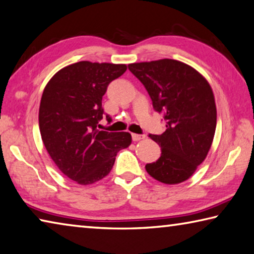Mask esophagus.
<instances>
[{
	"label": "esophagus",
	"mask_w": 254,
	"mask_h": 254,
	"mask_svg": "<svg viewBox=\"0 0 254 254\" xmlns=\"http://www.w3.org/2000/svg\"><path fill=\"white\" fill-rule=\"evenodd\" d=\"M131 138L134 142H137V140H140V139H144L145 138V135H139V134H131Z\"/></svg>",
	"instance_id": "34e87169"
}]
</instances>
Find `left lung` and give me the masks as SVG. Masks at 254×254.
<instances>
[{"label":"left lung","instance_id":"8db88e82","mask_svg":"<svg viewBox=\"0 0 254 254\" xmlns=\"http://www.w3.org/2000/svg\"><path fill=\"white\" fill-rule=\"evenodd\" d=\"M143 83L166 129L149 137L161 146L160 159L145 165L149 176L177 185L192 176L213 143L217 112L213 90L200 73L176 60L128 65Z\"/></svg>","mask_w":254,"mask_h":254}]
</instances>
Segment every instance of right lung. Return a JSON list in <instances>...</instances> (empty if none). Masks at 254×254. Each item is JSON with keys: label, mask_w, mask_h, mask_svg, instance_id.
<instances>
[{"label": "right lung", "mask_w": 254, "mask_h": 254, "mask_svg": "<svg viewBox=\"0 0 254 254\" xmlns=\"http://www.w3.org/2000/svg\"><path fill=\"white\" fill-rule=\"evenodd\" d=\"M126 69L125 64L83 61L58 70L45 86L39 107L41 139L62 173L78 185L108 176L117 153L131 143L129 132L98 129L105 114L102 97Z\"/></svg>", "instance_id": "right-lung-1"}]
</instances>
